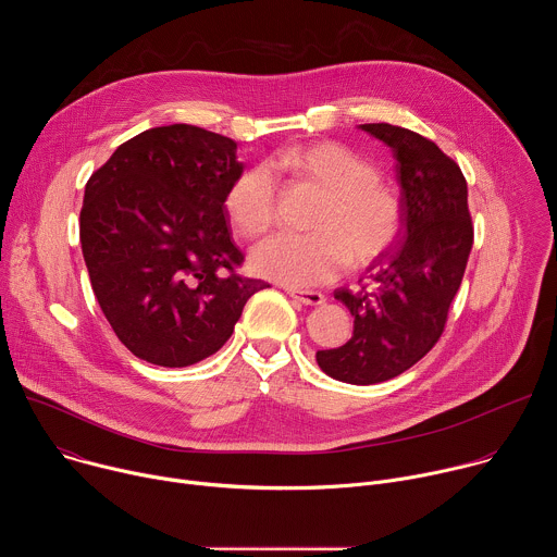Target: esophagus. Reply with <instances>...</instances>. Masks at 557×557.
Here are the masks:
<instances>
[{"label":"esophagus","instance_id":"esophagus-1","mask_svg":"<svg viewBox=\"0 0 557 557\" xmlns=\"http://www.w3.org/2000/svg\"><path fill=\"white\" fill-rule=\"evenodd\" d=\"M288 295L297 301H301L304 306H322L326 301L324 293L320 290H297V288H288Z\"/></svg>","mask_w":557,"mask_h":557}]
</instances>
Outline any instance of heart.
<instances>
[{
    "label": "heart",
    "mask_w": 557,
    "mask_h": 557,
    "mask_svg": "<svg viewBox=\"0 0 557 557\" xmlns=\"http://www.w3.org/2000/svg\"><path fill=\"white\" fill-rule=\"evenodd\" d=\"M273 168L326 191L310 233H275L251 251L258 275L308 288L333 282L350 262L366 267L379 260L401 233L399 196L379 181V170L350 147L333 140L295 145L282 151ZM231 226L245 235L267 233L277 218V185L269 168L237 176L224 196Z\"/></svg>",
    "instance_id": "b5f03b06"
}]
</instances>
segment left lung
I'll return each instance as SVG.
<instances>
[{"instance_id":"8db88e82","label":"left lung","mask_w":557,"mask_h":557,"mask_svg":"<svg viewBox=\"0 0 557 557\" xmlns=\"http://www.w3.org/2000/svg\"><path fill=\"white\" fill-rule=\"evenodd\" d=\"M359 127L396 158L404 237L368 267L357 290H335L355 317V331L344 346L317 350L314 359L337 381L372 385L412 368L443 335L473 226L465 176L436 143L389 123Z\"/></svg>"}]
</instances>
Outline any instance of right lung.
I'll return each mask as SVG.
<instances>
[{
    "instance_id": "add662e5",
    "label": "right lung",
    "mask_w": 557,
    "mask_h": 557,
    "mask_svg": "<svg viewBox=\"0 0 557 557\" xmlns=\"http://www.w3.org/2000/svg\"><path fill=\"white\" fill-rule=\"evenodd\" d=\"M245 172L235 140L196 125L119 145L82 207V251L116 337L138 359L185 368L218 352L262 280L235 275L224 196Z\"/></svg>"
}]
</instances>
